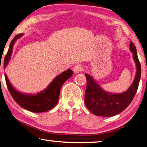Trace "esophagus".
<instances>
[{"label":"esophagus","instance_id":"34e87169","mask_svg":"<svg viewBox=\"0 0 147 147\" xmlns=\"http://www.w3.org/2000/svg\"><path fill=\"white\" fill-rule=\"evenodd\" d=\"M73 70L74 72H75V73H79V72H80V71L83 70V66H82L81 64H77L74 66Z\"/></svg>","mask_w":147,"mask_h":147}]
</instances>
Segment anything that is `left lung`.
Here are the masks:
<instances>
[{
	"label": "left lung",
	"instance_id": "left-lung-1",
	"mask_svg": "<svg viewBox=\"0 0 147 147\" xmlns=\"http://www.w3.org/2000/svg\"><path fill=\"white\" fill-rule=\"evenodd\" d=\"M130 50L133 53L137 71L132 85L125 92L121 94L107 92L101 88L92 77L85 74L87 84L84 94V102L87 109L93 114L102 117L114 116L127 109L132 102L140 83L141 68L136 48L132 41H130Z\"/></svg>",
	"mask_w": 147,
	"mask_h": 147
}]
</instances>
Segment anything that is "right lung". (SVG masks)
<instances>
[{
	"label": "right lung",
	"instance_id": "right-lung-1",
	"mask_svg": "<svg viewBox=\"0 0 147 147\" xmlns=\"http://www.w3.org/2000/svg\"><path fill=\"white\" fill-rule=\"evenodd\" d=\"M22 33H20L15 36L10 43L8 51L4 59V68H6V65L8 64L10 57H11L13 46L14 45L15 40L22 36ZM73 74L74 72L71 69H67L66 71L57 76L50 84V85L47 87V88L35 95H28L20 93L12 86L6 74H5V79H6V85L9 93L11 94L13 99L20 107L30 112L40 113L47 112L55 107L58 102L62 85L67 79L73 75Z\"/></svg>",
	"mask_w": 147,
	"mask_h": 147
}]
</instances>
